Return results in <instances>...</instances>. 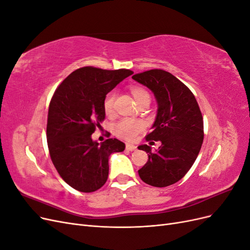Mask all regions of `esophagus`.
Wrapping results in <instances>:
<instances>
[{"label": "esophagus", "mask_w": 250, "mask_h": 250, "mask_svg": "<svg viewBox=\"0 0 250 250\" xmlns=\"http://www.w3.org/2000/svg\"><path fill=\"white\" fill-rule=\"evenodd\" d=\"M135 149H137V146L131 145V144H127L126 145V150H128V151H134Z\"/></svg>", "instance_id": "esophagus-1"}]
</instances>
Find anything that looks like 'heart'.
Wrapping results in <instances>:
<instances>
[{
	"instance_id": "1",
	"label": "heart",
	"mask_w": 250,
	"mask_h": 250,
	"mask_svg": "<svg viewBox=\"0 0 250 250\" xmlns=\"http://www.w3.org/2000/svg\"><path fill=\"white\" fill-rule=\"evenodd\" d=\"M131 93L135 102L140 100L141 98L149 95L145 89H143L141 87H132ZM115 98H116L115 90H110V92L104 98L103 107H104V111L106 112V115H111L113 111V102H115ZM143 129H144V124L141 122V121L134 120L131 118H124L112 125V132L115 133V135H117V137L120 139L129 141V142L137 140L139 134L142 132Z\"/></svg>"
}]
</instances>
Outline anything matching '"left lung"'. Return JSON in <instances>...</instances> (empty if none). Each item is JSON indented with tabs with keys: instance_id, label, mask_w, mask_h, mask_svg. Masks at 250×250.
Returning a JSON list of instances; mask_svg holds the SVG:
<instances>
[{
	"instance_id": "left-lung-1",
	"label": "left lung",
	"mask_w": 250,
	"mask_h": 250,
	"mask_svg": "<svg viewBox=\"0 0 250 250\" xmlns=\"http://www.w3.org/2000/svg\"><path fill=\"white\" fill-rule=\"evenodd\" d=\"M132 79L154 94L157 113L146 140L161 141L155 152L141 145L149 160L139 170L141 179L152 187L164 188L177 183L191 169L203 142V120L193 93L169 72L150 70Z\"/></svg>"
}]
</instances>
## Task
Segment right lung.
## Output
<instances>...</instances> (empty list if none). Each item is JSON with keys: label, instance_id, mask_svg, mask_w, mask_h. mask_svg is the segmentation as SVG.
I'll use <instances>...</instances> for the list:
<instances>
[{"label": "right lung", "instance_id": "right-lung-1", "mask_svg": "<svg viewBox=\"0 0 250 250\" xmlns=\"http://www.w3.org/2000/svg\"><path fill=\"white\" fill-rule=\"evenodd\" d=\"M132 74L84 66L70 74L52 97L47 124L50 156L59 175L75 190H99L108 177L109 155L125 149L117 139L99 144L92 134L105 119V96Z\"/></svg>", "mask_w": 250, "mask_h": 250}]
</instances>
